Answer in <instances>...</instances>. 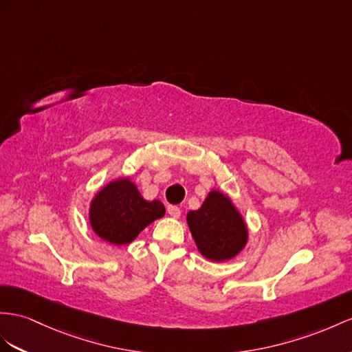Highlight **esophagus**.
<instances>
[{
  "label": "esophagus",
  "mask_w": 352,
  "mask_h": 352,
  "mask_svg": "<svg viewBox=\"0 0 352 352\" xmlns=\"http://www.w3.org/2000/svg\"><path fill=\"white\" fill-rule=\"evenodd\" d=\"M168 214L170 215L173 219H178L179 215H182V211H179L178 206H174V205H169L168 206Z\"/></svg>",
  "instance_id": "obj_1"
}]
</instances>
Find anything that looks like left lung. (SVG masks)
<instances>
[{"label": "left lung", "instance_id": "obj_1", "mask_svg": "<svg viewBox=\"0 0 352 352\" xmlns=\"http://www.w3.org/2000/svg\"><path fill=\"white\" fill-rule=\"evenodd\" d=\"M186 220L199 253L220 263L235 258L248 242V226L228 195L212 188L199 210L188 211Z\"/></svg>", "mask_w": 352, "mask_h": 352}]
</instances>
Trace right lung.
Listing matches in <instances>:
<instances>
[{"instance_id": "obj_1", "label": "right lung", "mask_w": 352, "mask_h": 352, "mask_svg": "<svg viewBox=\"0 0 352 352\" xmlns=\"http://www.w3.org/2000/svg\"><path fill=\"white\" fill-rule=\"evenodd\" d=\"M165 215L160 201H147L129 177L114 178L95 193L89 205V224L98 238L128 245L148 224Z\"/></svg>"}]
</instances>
